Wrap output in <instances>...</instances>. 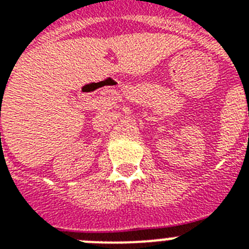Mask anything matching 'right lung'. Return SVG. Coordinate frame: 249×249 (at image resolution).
<instances>
[{
  "mask_svg": "<svg viewBox=\"0 0 249 249\" xmlns=\"http://www.w3.org/2000/svg\"><path fill=\"white\" fill-rule=\"evenodd\" d=\"M0 140H1V132H0Z\"/></svg>",
  "mask_w": 249,
  "mask_h": 249,
  "instance_id": "obj_1",
  "label": "right lung"
}]
</instances>
